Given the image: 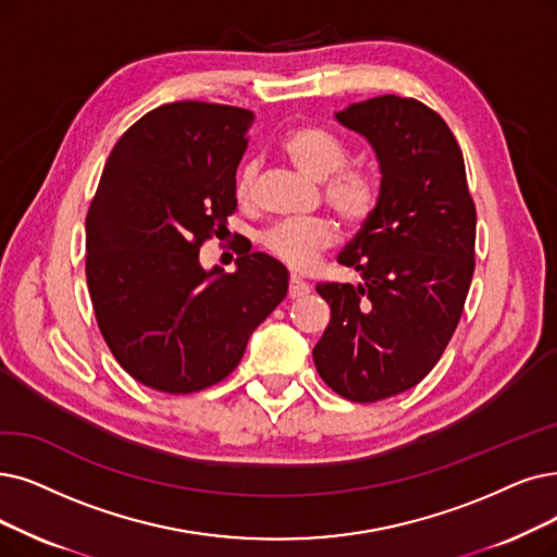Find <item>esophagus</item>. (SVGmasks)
<instances>
[{
  "label": "esophagus",
  "mask_w": 557,
  "mask_h": 557,
  "mask_svg": "<svg viewBox=\"0 0 557 557\" xmlns=\"http://www.w3.org/2000/svg\"><path fill=\"white\" fill-rule=\"evenodd\" d=\"M308 293H310V285H308L301 276L293 274V276H290V290H287V295H290L293 299H299V297H304V295H308Z\"/></svg>",
  "instance_id": "1"
}]
</instances>
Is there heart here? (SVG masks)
Returning <instances> with one entry per match:
<instances>
[{
  "mask_svg": "<svg viewBox=\"0 0 557 557\" xmlns=\"http://www.w3.org/2000/svg\"><path fill=\"white\" fill-rule=\"evenodd\" d=\"M283 152L293 160V164L315 181L326 182L324 194L326 201L333 206L347 224L359 226L370 219V214L380 201V187L368 171H341L347 162L345 144L331 135L329 129L318 125H299L293 127L281 141ZM258 166L247 162L237 177L239 196H247L256 181ZM336 237L331 221L326 219H299L283 221V224L267 231L262 237L264 249L295 270H308L313 267L320 251L326 249Z\"/></svg>",
  "mask_w": 557,
  "mask_h": 557,
  "instance_id": "1",
  "label": "heart"
}]
</instances>
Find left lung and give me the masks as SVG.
Returning a JSON list of instances; mask_svg holds the SVG:
<instances>
[{
    "label": "left lung",
    "mask_w": 557,
    "mask_h": 557,
    "mask_svg": "<svg viewBox=\"0 0 557 557\" xmlns=\"http://www.w3.org/2000/svg\"><path fill=\"white\" fill-rule=\"evenodd\" d=\"M380 164V201L338 256L363 283H320L331 320L313 347L326 386L351 403L413 388L459 324L475 270V206L457 139L413 98L336 111Z\"/></svg>",
    "instance_id": "obj_1"
}]
</instances>
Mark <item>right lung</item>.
<instances>
[{"mask_svg": "<svg viewBox=\"0 0 557 557\" xmlns=\"http://www.w3.org/2000/svg\"><path fill=\"white\" fill-rule=\"evenodd\" d=\"M249 109L171 102L111 150L86 214V283L121 368L162 393L203 391L237 368L290 274L267 253L203 270L201 244L235 212Z\"/></svg>", "mask_w": 557, "mask_h": 557, "instance_id": "obj_1", "label": "right lung"}]
</instances>
